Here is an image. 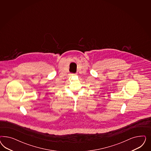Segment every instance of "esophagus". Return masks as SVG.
<instances>
[{
    "label": "esophagus",
    "mask_w": 151,
    "mask_h": 151,
    "mask_svg": "<svg viewBox=\"0 0 151 151\" xmlns=\"http://www.w3.org/2000/svg\"><path fill=\"white\" fill-rule=\"evenodd\" d=\"M74 75H75V74H74V73H71V74H70L71 76H73Z\"/></svg>",
    "instance_id": "esophagus-1"
}]
</instances>
